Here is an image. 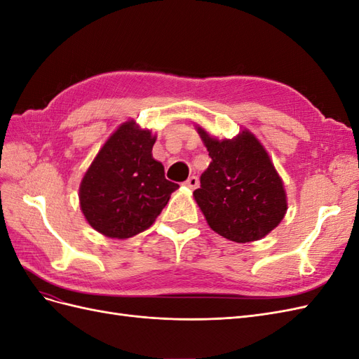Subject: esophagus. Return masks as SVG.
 Here are the masks:
<instances>
[{"label":"esophagus","mask_w":359,"mask_h":359,"mask_svg":"<svg viewBox=\"0 0 359 359\" xmlns=\"http://www.w3.org/2000/svg\"><path fill=\"white\" fill-rule=\"evenodd\" d=\"M186 186H187L189 189H191V190L198 189V187H199V178H198V177H194V175L189 177V180L186 181Z\"/></svg>","instance_id":"1"}]
</instances>
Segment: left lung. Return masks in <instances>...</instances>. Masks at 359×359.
<instances>
[{"label": "left lung", "mask_w": 359, "mask_h": 359, "mask_svg": "<svg viewBox=\"0 0 359 359\" xmlns=\"http://www.w3.org/2000/svg\"><path fill=\"white\" fill-rule=\"evenodd\" d=\"M211 163L193 191L210 227L235 243L257 241L283 220V181L265 148L247 130L217 140L198 128Z\"/></svg>", "instance_id": "8db88e82"}]
</instances>
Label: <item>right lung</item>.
<instances>
[{"label":"right lung","mask_w":359,"mask_h":359,"mask_svg":"<svg viewBox=\"0 0 359 359\" xmlns=\"http://www.w3.org/2000/svg\"><path fill=\"white\" fill-rule=\"evenodd\" d=\"M154 142L151 132L128 121L99 151L79 190L81 210L95 231L118 240L144 232L180 187L153 158Z\"/></svg>","instance_id":"add662e5"}]
</instances>
